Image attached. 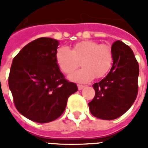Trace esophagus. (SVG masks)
<instances>
[{
  "mask_svg": "<svg viewBox=\"0 0 148 148\" xmlns=\"http://www.w3.org/2000/svg\"><path fill=\"white\" fill-rule=\"evenodd\" d=\"M78 89H79V90H82L83 88H84V85H80V84H78Z\"/></svg>",
  "mask_w": 148,
  "mask_h": 148,
  "instance_id": "esophagus-1",
  "label": "esophagus"
}]
</instances>
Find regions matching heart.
I'll return each instance as SVG.
<instances>
[{
	"mask_svg": "<svg viewBox=\"0 0 148 148\" xmlns=\"http://www.w3.org/2000/svg\"><path fill=\"white\" fill-rule=\"evenodd\" d=\"M56 63L64 74H71L80 64L83 69L70 76V79L86 83L95 77L103 78L110 72L113 64V52L109 46L92 40L75 44L70 49L67 46L57 49Z\"/></svg>",
	"mask_w": 148,
	"mask_h": 148,
	"instance_id": "1",
	"label": "heart"
}]
</instances>
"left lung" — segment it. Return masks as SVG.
I'll list each match as a JSON object with an SVG mask.
<instances>
[{"instance_id":"1","label":"left lung","mask_w":148,"mask_h":148,"mask_svg":"<svg viewBox=\"0 0 148 148\" xmlns=\"http://www.w3.org/2000/svg\"><path fill=\"white\" fill-rule=\"evenodd\" d=\"M113 64L105 78L93 84L95 96L88 103L92 115L105 120L115 119L126 112L138 94L139 64L133 51L121 40L112 45Z\"/></svg>"}]
</instances>
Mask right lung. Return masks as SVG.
<instances>
[{
	"mask_svg": "<svg viewBox=\"0 0 148 148\" xmlns=\"http://www.w3.org/2000/svg\"><path fill=\"white\" fill-rule=\"evenodd\" d=\"M58 41L40 37L28 44L13 58L9 86L19 112L45 123L64 112L68 98L76 92L75 83L64 78L56 63Z\"/></svg>",
	"mask_w": 148,
	"mask_h": 148,
	"instance_id": "1",
	"label": "right lung"
}]
</instances>
